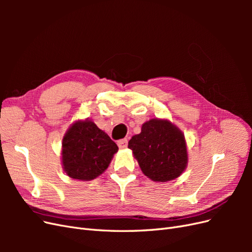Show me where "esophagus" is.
<instances>
[{"mask_svg": "<svg viewBox=\"0 0 252 252\" xmlns=\"http://www.w3.org/2000/svg\"><path fill=\"white\" fill-rule=\"evenodd\" d=\"M118 146L121 148V149H124L128 146V140L127 139H123V140H120L118 141Z\"/></svg>", "mask_w": 252, "mask_h": 252, "instance_id": "obj_1", "label": "esophagus"}]
</instances>
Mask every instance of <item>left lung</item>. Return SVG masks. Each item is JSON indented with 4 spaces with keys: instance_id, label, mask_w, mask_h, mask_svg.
Returning a JSON list of instances; mask_svg holds the SVG:
<instances>
[{
    "instance_id": "1",
    "label": "left lung",
    "mask_w": 252,
    "mask_h": 252,
    "mask_svg": "<svg viewBox=\"0 0 252 252\" xmlns=\"http://www.w3.org/2000/svg\"><path fill=\"white\" fill-rule=\"evenodd\" d=\"M142 172L155 182L179 178L188 164L185 135L169 120L151 119L128 142Z\"/></svg>"
}]
</instances>
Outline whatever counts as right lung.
<instances>
[{"label":"right lung","instance_id":"obj_1","mask_svg":"<svg viewBox=\"0 0 252 252\" xmlns=\"http://www.w3.org/2000/svg\"><path fill=\"white\" fill-rule=\"evenodd\" d=\"M118 150L117 144L93 121L78 120L63 136V169L74 180H94L108 168Z\"/></svg>","mask_w":252,"mask_h":252}]
</instances>
